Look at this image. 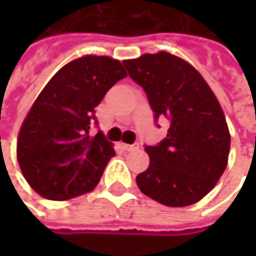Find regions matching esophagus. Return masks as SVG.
<instances>
[{
    "label": "esophagus",
    "mask_w": 256,
    "mask_h": 256,
    "mask_svg": "<svg viewBox=\"0 0 256 256\" xmlns=\"http://www.w3.org/2000/svg\"><path fill=\"white\" fill-rule=\"evenodd\" d=\"M122 146H123L124 151H134L138 148V145H128V144H123Z\"/></svg>",
    "instance_id": "obj_1"
}]
</instances>
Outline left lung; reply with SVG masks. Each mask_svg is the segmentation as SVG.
Here are the masks:
<instances>
[{
  "label": "left lung",
  "instance_id": "8db88e82",
  "mask_svg": "<svg viewBox=\"0 0 256 256\" xmlns=\"http://www.w3.org/2000/svg\"><path fill=\"white\" fill-rule=\"evenodd\" d=\"M123 65L145 90L156 122H169L168 136L145 146L150 166L136 176L139 190L170 208L197 203L216 185L230 154V132L216 96L194 66L168 52Z\"/></svg>",
  "mask_w": 256,
  "mask_h": 256
}]
</instances>
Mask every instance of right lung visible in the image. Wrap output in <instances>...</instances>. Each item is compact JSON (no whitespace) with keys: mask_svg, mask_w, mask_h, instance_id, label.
<instances>
[{"mask_svg":"<svg viewBox=\"0 0 256 256\" xmlns=\"http://www.w3.org/2000/svg\"><path fill=\"white\" fill-rule=\"evenodd\" d=\"M128 76L120 60L87 54L60 68L38 94L18 138V162L28 184L48 200L92 191L116 156L96 124L94 108Z\"/></svg>","mask_w":256,"mask_h":256,"instance_id":"obj_1","label":"right lung"}]
</instances>
